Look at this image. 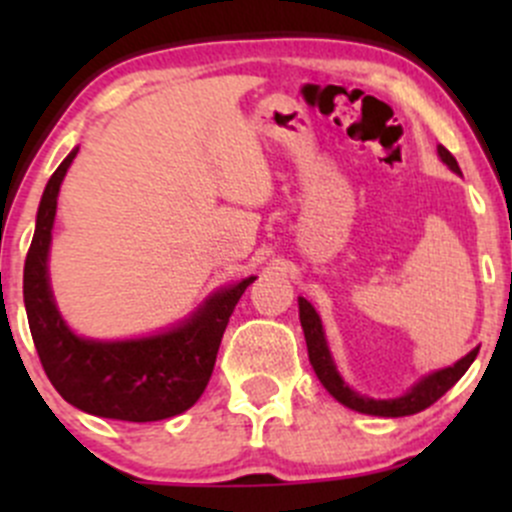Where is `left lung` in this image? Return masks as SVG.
I'll use <instances>...</instances> for the list:
<instances>
[{
  "instance_id": "left-lung-1",
  "label": "left lung",
  "mask_w": 512,
  "mask_h": 512,
  "mask_svg": "<svg viewBox=\"0 0 512 512\" xmlns=\"http://www.w3.org/2000/svg\"><path fill=\"white\" fill-rule=\"evenodd\" d=\"M438 156H441L443 163L453 170V173H461L458 168L456 158L446 151L443 146H438ZM299 322H302L304 329V339H307V352H309V361L314 366V374L319 376V381L324 384V389L339 401V404L349 406V409L359 411V414H371V416H411L418 414V411L428 409L431 404H436L458 379L468 371V366L473 364V359L478 356V349H473L471 354L463 356L461 361H456L448 369L436 371V374L426 376L421 379L409 394L399 396V399H389V401H376V399H366V396L356 394V391L349 389L347 384L342 381V376L337 374V366H334L332 354L327 349V339H324L322 332V322H319V314L314 312L312 304L307 302L304 297H299Z\"/></svg>"
}]
</instances>
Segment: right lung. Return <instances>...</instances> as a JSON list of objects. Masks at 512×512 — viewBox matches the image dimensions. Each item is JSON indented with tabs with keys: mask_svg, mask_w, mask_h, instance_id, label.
<instances>
[{
	"mask_svg": "<svg viewBox=\"0 0 512 512\" xmlns=\"http://www.w3.org/2000/svg\"><path fill=\"white\" fill-rule=\"evenodd\" d=\"M74 156L71 151L46 183L24 262V304L41 366L54 389L86 414L133 423L183 414L208 386L227 319L255 277L220 289L188 322L158 337L136 342L76 337L56 312L46 275L56 198Z\"/></svg>",
	"mask_w": 512,
	"mask_h": 512,
	"instance_id": "1",
	"label": "right lung"
}]
</instances>
